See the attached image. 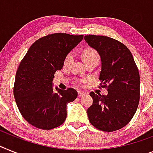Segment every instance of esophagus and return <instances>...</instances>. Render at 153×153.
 I'll return each instance as SVG.
<instances>
[{
	"label": "esophagus",
	"instance_id": "34e87169",
	"mask_svg": "<svg viewBox=\"0 0 153 153\" xmlns=\"http://www.w3.org/2000/svg\"><path fill=\"white\" fill-rule=\"evenodd\" d=\"M78 95H79V97H81V96H84L85 92H82V91H79V92H78Z\"/></svg>",
	"mask_w": 153,
	"mask_h": 153
}]
</instances>
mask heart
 <instances>
[{
	"label": "heart",
	"mask_w": 153,
	"mask_h": 153,
	"mask_svg": "<svg viewBox=\"0 0 153 153\" xmlns=\"http://www.w3.org/2000/svg\"><path fill=\"white\" fill-rule=\"evenodd\" d=\"M82 58L83 61H88V60H91V59H99V54L98 53L96 52L95 50L91 48L85 49L83 51L82 53ZM73 60V53H69L68 54H67L65 57V61H64V65L65 66L68 65Z\"/></svg>",
	"instance_id": "1"
}]
</instances>
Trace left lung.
<instances>
[{"instance_id":"1","label":"left lung","mask_w":153,"mask_h":153,"mask_svg":"<svg viewBox=\"0 0 153 153\" xmlns=\"http://www.w3.org/2000/svg\"><path fill=\"white\" fill-rule=\"evenodd\" d=\"M101 59L100 80L107 95L90 92L93 102L87 110L88 120L96 128L110 132L130 122L140 99V77L131 51L124 44L104 36H85Z\"/></svg>"}]
</instances>
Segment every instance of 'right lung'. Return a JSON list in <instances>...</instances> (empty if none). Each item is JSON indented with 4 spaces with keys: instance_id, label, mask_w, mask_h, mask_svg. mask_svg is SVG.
<instances>
[{
    "instance_id": "add662e5",
    "label": "right lung",
    "mask_w": 153,
    "mask_h": 153,
    "mask_svg": "<svg viewBox=\"0 0 153 153\" xmlns=\"http://www.w3.org/2000/svg\"><path fill=\"white\" fill-rule=\"evenodd\" d=\"M83 35L54 33L36 40L22 60L15 75L14 96L27 122L43 130L60 126L67 117V105L77 98L74 88L53 89L54 73Z\"/></svg>"
}]
</instances>
